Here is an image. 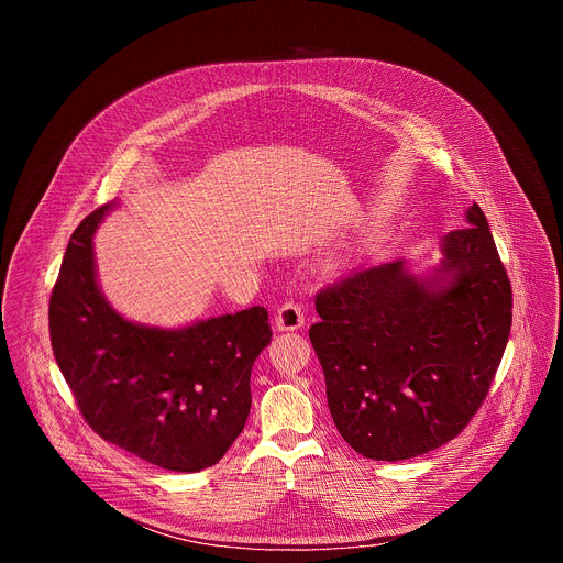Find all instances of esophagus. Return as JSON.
Masks as SVG:
<instances>
[{
    "mask_svg": "<svg viewBox=\"0 0 563 563\" xmlns=\"http://www.w3.org/2000/svg\"><path fill=\"white\" fill-rule=\"evenodd\" d=\"M305 325V316L298 302H283L276 311V330L278 332H294Z\"/></svg>",
    "mask_w": 563,
    "mask_h": 563,
    "instance_id": "obj_1",
    "label": "esophagus"
}]
</instances>
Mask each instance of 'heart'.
<instances>
[{"instance_id": "1", "label": "heart", "mask_w": 563, "mask_h": 563, "mask_svg": "<svg viewBox=\"0 0 563 563\" xmlns=\"http://www.w3.org/2000/svg\"><path fill=\"white\" fill-rule=\"evenodd\" d=\"M320 267H323L325 274H336L341 267H343V258L339 254H332L328 256L323 263H320Z\"/></svg>"}]
</instances>
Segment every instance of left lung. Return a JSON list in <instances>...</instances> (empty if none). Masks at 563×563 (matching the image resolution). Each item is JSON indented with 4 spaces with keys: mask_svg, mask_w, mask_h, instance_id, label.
<instances>
[{
    "mask_svg": "<svg viewBox=\"0 0 563 563\" xmlns=\"http://www.w3.org/2000/svg\"><path fill=\"white\" fill-rule=\"evenodd\" d=\"M441 261L361 267L316 296L309 341L341 437L365 459L404 461L452 441L490 389L512 325V289L474 202Z\"/></svg>",
    "mask_w": 563,
    "mask_h": 563,
    "instance_id": "obj_1",
    "label": "left lung"
}]
</instances>
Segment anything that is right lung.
I'll return each mask as SVG.
<instances>
[{
  "instance_id": "add662e5",
  "label": "right lung",
  "mask_w": 563,
  "mask_h": 563,
  "mask_svg": "<svg viewBox=\"0 0 563 563\" xmlns=\"http://www.w3.org/2000/svg\"><path fill=\"white\" fill-rule=\"evenodd\" d=\"M109 202L73 231L48 305L51 345L87 423L109 443L174 472L218 463L252 408V367L272 341L269 313L153 328L124 318L98 280L93 235Z\"/></svg>"
}]
</instances>
